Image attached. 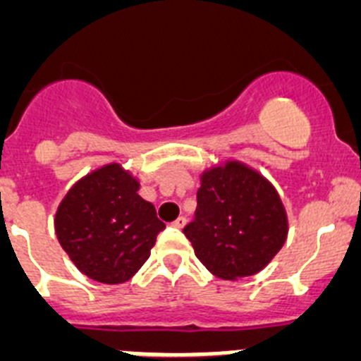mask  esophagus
<instances>
[{
    "instance_id": "34e87169",
    "label": "esophagus",
    "mask_w": 361,
    "mask_h": 361,
    "mask_svg": "<svg viewBox=\"0 0 361 361\" xmlns=\"http://www.w3.org/2000/svg\"><path fill=\"white\" fill-rule=\"evenodd\" d=\"M186 216H177V219H175V222H173V226L175 228H184V226H186Z\"/></svg>"
}]
</instances>
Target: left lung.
Listing matches in <instances>:
<instances>
[{
	"label": "left lung",
	"mask_w": 361,
	"mask_h": 361,
	"mask_svg": "<svg viewBox=\"0 0 361 361\" xmlns=\"http://www.w3.org/2000/svg\"><path fill=\"white\" fill-rule=\"evenodd\" d=\"M184 235L213 275L244 279L264 269L282 250L288 216L266 178L228 162L202 175L195 219L184 228Z\"/></svg>",
	"instance_id": "8db88e82"
}]
</instances>
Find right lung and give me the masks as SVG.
Listing matches in <instances>:
<instances>
[{
    "label": "right lung",
    "instance_id": "obj_1",
    "mask_svg": "<svg viewBox=\"0 0 361 361\" xmlns=\"http://www.w3.org/2000/svg\"><path fill=\"white\" fill-rule=\"evenodd\" d=\"M137 191L135 178L110 164L81 178L57 209L59 244L92 280L123 283L132 279L166 228L153 204Z\"/></svg>",
    "mask_w": 361,
    "mask_h": 361
}]
</instances>
